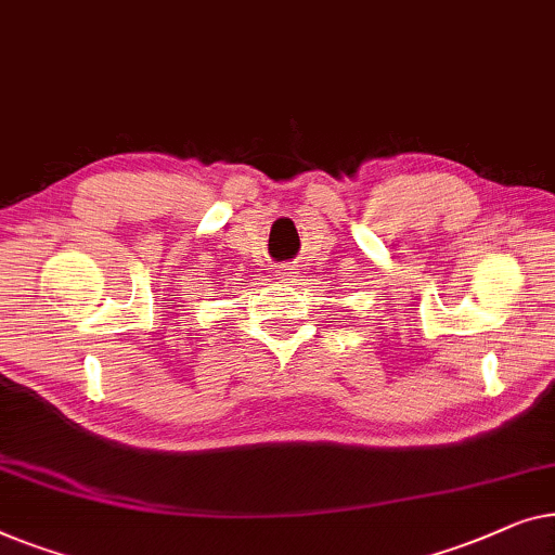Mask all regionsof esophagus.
Wrapping results in <instances>:
<instances>
[{"mask_svg": "<svg viewBox=\"0 0 555 555\" xmlns=\"http://www.w3.org/2000/svg\"><path fill=\"white\" fill-rule=\"evenodd\" d=\"M299 271H296L294 263H281V267H276V279L286 281V279H294Z\"/></svg>", "mask_w": 555, "mask_h": 555, "instance_id": "1", "label": "esophagus"}]
</instances>
